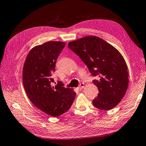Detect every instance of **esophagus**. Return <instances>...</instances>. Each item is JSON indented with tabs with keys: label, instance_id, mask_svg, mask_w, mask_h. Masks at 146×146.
Here are the masks:
<instances>
[{
	"label": "esophagus",
	"instance_id": "34e87169",
	"mask_svg": "<svg viewBox=\"0 0 146 146\" xmlns=\"http://www.w3.org/2000/svg\"><path fill=\"white\" fill-rule=\"evenodd\" d=\"M84 84L83 83H80V84L78 88H79V90H82V89L84 88Z\"/></svg>",
	"mask_w": 146,
	"mask_h": 146
}]
</instances>
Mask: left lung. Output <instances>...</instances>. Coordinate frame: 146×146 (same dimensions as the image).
<instances>
[{
  "mask_svg": "<svg viewBox=\"0 0 146 146\" xmlns=\"http://www.w3.org/2000/svg\"><path fill=\"white\" fill-rule=\"evenodd\" d=\"M68 47L80 57L92 76L98 77L93 80L99 90L93 105L103 110L114 108L123 98L129 85L127 66L121 53L94 36L70 42Z\"/></svg>",
  "mask_w": 146,
  "mask_h": 146,
  "instance_id": "left-lung-1",
  "label": "left lung"
}]
</instances>
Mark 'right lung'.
Returning <instances> with one entry per match:
<instances>
[{
    "mask_svg": "<svg viewBox=\"0 0 146 146\" xmlns=\"http://www.w3.org/2000/svg\"><path fill=\"white\" fill-rule=\"evenodd\" d=\"M62 42H47L34 47L23 68V83L32 103L44 113L58 117L71 108L76 93L65 88L62 82L54 86L52 74L58 57L65 46Z\"/></svg>",
    "mask_w": 146,
    "mask_h": 146,
    "instance_id": "obj_1",
    "label": "right lung"
}]
</instances>
